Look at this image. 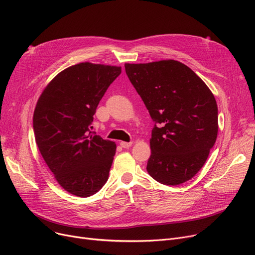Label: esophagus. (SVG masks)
<instances>
[{
	"mask_svg": "<svg viewBox=\"0 0 255 255\" xmlns=\"http://www.w3.org/2000/svg\"><path fill=\"white\" fill-rule=\"evenodd\" d=\"M120 145L122 146V148L126 149V148H129V146L132 145V142H126V141H121L120 142Z\"/></svg>",
	"mask_w": 255,
	"mask_h": 255,
	"instance_id": "1",
	"label": "esophagus"
}]
</instances>
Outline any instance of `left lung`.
I'll use <instances>...</instances> for the list:
<instances>
[{"instance_id": "1", "label": "left lung", "mask_w": 255, "mask_h": 255, "mask_svg": "<svg viewBox=\"0 0 255 255\" xmlns=\"http://www.w3.org/2000/svg\"><path fill=\"white\" fill-rule=\"evenodd\" d=\"M125 70L155 123L149 175L169 186L192 179L217 138L215 97L202 78L178 61L125 64Z\"/></svg>"}]
</instances>
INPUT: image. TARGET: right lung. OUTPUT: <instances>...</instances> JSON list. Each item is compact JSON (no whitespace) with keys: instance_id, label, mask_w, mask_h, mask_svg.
<instances>
[{"instance_id":"obj_1","label":"right lung","mask_w":255,"mask_h":255,"mask_svg":"<svg viewBox=\"0 0 255 255\" xmlns=\"http://www.w3.org/2000/svg\"><path fill=\"white\" fill-rule=\"evenodd\" d=\"M121 67L79 63L60 72L39 97L33 117L36 143L58 183L88 197L109 179L116 143L92 131L97 106Z\"/></svg>"}]
</instances>
